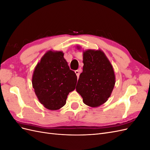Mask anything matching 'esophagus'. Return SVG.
Listing matches in <instances>:
<instances>
[{"label":"esophagus","mask_w":150,"mask_h":150,"mask_svg":"<svg viewBox=\"0 0 150 150\" xmlns=\"http://www.w3.org/2000/svg\"><path fill=\"white\" fill-rule=\"evenodd\" d=\"M81 71V69H80L75 71V73H76V76H77V77H78V78H79V77Z\"/></svg>","instance_id":"34e87169"}]
</instances>
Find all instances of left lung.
I'll list each match as a JSON object with an SVG mask.
<instances>
[{
	"instance_id": "left-lung-1",
	"label": "left lung",
	"mask_w": 150,
	"mask_h": 150,
	"mask_svg": "<svg viewBox=\"0 0 150 150\" xmlns=\"http://www.w3.org/2000/svg\"><path fill=\"white\" fill-rule=\"evenodd\" d=\"M83 63L76 91L86 105L99 106L110 98L115 86L112 66L102 51L94 50L84 52Z\"/></svg>"
}]
</instances>
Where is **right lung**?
Here are the masks:
<instances>
[{"mask_svg":"<svg viewBox=\"0 0 150 150\" xmlns=\"http://www.w3.org/2000/svg\"><path fill=\"white\" fill-rule=\"evenodd\" d=\"M62 52L49 51L36 66L33 86L39 101L50 110L64 106L67 95L77 83L75 72L70 69Z\"/></svg>","mask_w":150,"mask_h":150,"instance_id":"right-lung-1","label":"right lung"}]
</instances>
